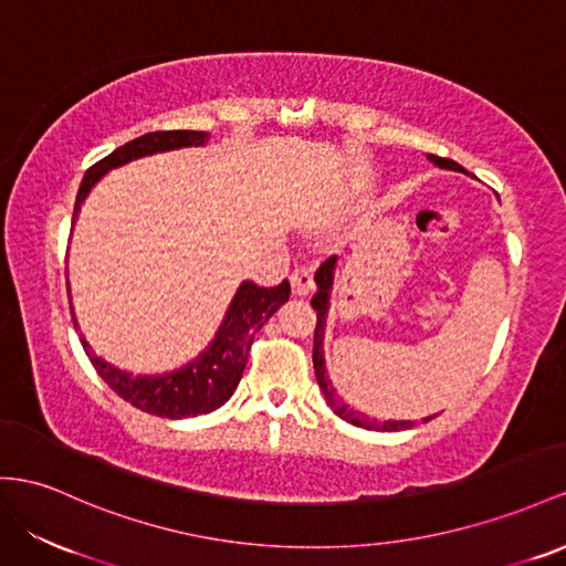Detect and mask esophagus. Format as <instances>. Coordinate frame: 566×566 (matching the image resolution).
Segmentation results:
<instances>
[{"label":"esophagus","mask_w":566,"mask_h":566,"mask_svg":"<svg viewBox=\"0 0 566 566\" xmlns=\"http://www.w3.org/2000/svg\"><path fill=\"white\" fill-rule=\"evenodd\" d=\"M289 280H292V289H294L296 296H306L315 289V280H313L311 268H296Z\"/></svg>","instance_id":"esophagus-1"}]
</instances>
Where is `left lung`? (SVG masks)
Here are the masks:
<instances>
[{
    "label": "left lung",
    "instance_id": "obj_1",
    "mask_svg": "<svg viewBox=\"0 0 566 566\" xmlns=\"http://www.w3.org/2000/svg\"><path fill=\"white\" fill-rule=\"evenodd\" d=\"M430 163H434L442 169H454V171H467L461 165H457L454 159L438 157V155H428ZM335 268H337V255L327 258L325 263L317 268L315 272V284H317V294L311 298V306L317 311V325H315V335H313V368H315V378L317 385H321L325 401L329 403V409L335 411L339 418H344L346 423L366 428V430H380V432H397V430H409L416 423L413 421H378V418H368L360 411H354L349 403H344L342 397H337V389L332 387V380L327 378V368H325V352H323V342H325V323H327V308H329V292H332V282H335ZM430 418H423L428 423Z\"/></svg>",
    "mask_w": 566,
    "mask_h": 566
}]
</instances>
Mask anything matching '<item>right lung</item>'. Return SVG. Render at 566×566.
Here are the masks:
<instances>
[{
  "label": "right lung",
  "mask_w": 566,
  "mask_h": 566,
  "mask_svg": "<svg viewBox=\"0 0 566 566\" xmlns=\"http://www.w3.org/2000/svg\"><path fill=\"white\" fill-rule=\"evenodd\" d=\"M206 140V132H153L128 140L122 148L109 153L85 171L74 206V222L85 196L91 193V188L103 179L109 169L128 165L132 159L138 157L191 148V145H202ZM289 294H292V286H289L286 280L270 289L258 286L253 282H243L234 298H231L224 313V321L220 329H217L214 339L208 344V349L196 356L188 366L163 375H132L126 370H119L109 366L107 360L95 356L88 342L81 339V344L99 378H103L124 401L132 403V407L159 418H191L200 413H210L214 409H220L222 403L234 395L255 335L260 327L277 313L282 303L289 301ZM74 325L78 327L76 315Z\"/></svg>",
  "instance_id": "obj_1"
}]
</instances>
